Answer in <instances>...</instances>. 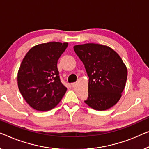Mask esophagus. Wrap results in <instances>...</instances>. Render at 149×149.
Returning a JSON list of instances; mask_svg holds the SVG:
<instances>
[{
	"mask_svg": "<svg viewBox=\"0 0 149 149\" xmlns=\"http://www.w3.org/2000/svg\"><path fill=\"white\" fill-rule=\"evenodd\" d=\"M75 85H76V83H75V82H74V83H72V87H75Z\"/></svg>",
	"mask_w": 149,
	"mask_h": 149,
	"instance_id": "1",
	"label": "esophagus"
}]
</instances>
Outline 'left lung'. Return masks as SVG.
I'll return each mask as SVG.
<instances>
[{"label":"left lung","mask_w":149,"mask_h":149,"mask_svg":"<svg viewBox=\"0 0 149 149\" xmlns=\"http://www.w3.org/2000/svg\"><path fill=\"white\" fill-rule=\"evenodd\" d=\"M89 77L88 98L85 103L96 110L114 106L122 96L127 68L120 55L110 47L86 43L74 47Z\"/></svg>","instance_id":"obj_1"}]
</instances>
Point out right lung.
Here are the masks:
<instances>
[{
	"instance_id": "1",
	"label": "right lung",
	"mask_w": 149,
	"mask_h": 149,
	"mask_svg": "<svg viewBox=\"0 0 149 149\" xmlns=\"http://www.w3.org/2000/svg\"><path fill=\"white\" fill-rule=\"evenodd\" d=\"M68 43L49 42L37 45L25 55L17 74V83L23 98L39 111L55 108L65 95L67 88L61 83L57 61Z\"/></svg>"
}]
</instances>
